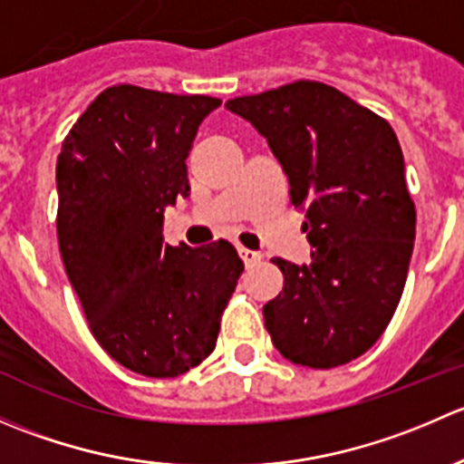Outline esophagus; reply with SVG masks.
<instances>
[{"instance_id": "34e87169", "label": "esophagus", "mask_w": 464, "mask_h": 464, "mask_svg": "<svg viewBox=\"0 0 464 464\" xmlns=\"http://www.w3.org/2000/svg\"><path fill=\"white\" fill-rule=\"evenodd\" d=\"M240 256H242V260H245V265H246V266L256 265V262H258V260L262 258V254H260V251H254V249H245V246H240Z\"/></svg>"}]
</instances>
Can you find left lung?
I'll return each mask as SVG.
<instances>
[{"mask_svg":"<svg viewBox=\"0 0 464 464\" xmlns=\"http://www.w3.org/2000/svg\"><path fill=\"white\" fill-rule=\"evenodd\" d=\"M227 107L266 139L305 213L310 265L274 258L283 292L262 307L285 359L336 368L377 343L404 292L415 204L386 119L339 89L296 81Z\"/></svg>","mask_w":464,"mask_h":464,"instance_id":"1","label":"left lung"}]
</instances>
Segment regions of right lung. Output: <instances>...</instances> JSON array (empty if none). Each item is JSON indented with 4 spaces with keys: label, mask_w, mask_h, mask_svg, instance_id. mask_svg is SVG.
<instances>
[{
    "label": "right lung",
    "mask_w": 464,
    "mask_h": 464,
    "mask_svg": "<svg viewBox=\"0 0 464 464\" xmlns=\"http://www.w3.org/2000/svg\"><path fill=\"white\" fill-rule=\"evenodd\" d=\"M204 93L111 85L64 137L58 245L93 339L145 377H177L215 350L245 262L227 240L163 245V210L190 190L186 157L219 107Z\"/></svg>",
    "instance_id": "obj_1"
}]
</instances>
